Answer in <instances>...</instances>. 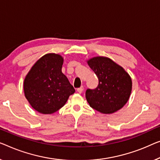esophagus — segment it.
Here are the masks:
<instances>
[{
	"label": "esophagus",
	"instance_id": "esophagus-1",
	"mask_svg": "<svg viewBox=\"0 0 160 160\" xmlns=\"http://www.w3.org/2000/svg\"><path fill=\"white\" fill-rule=\"evenodd\" d=\"M83 89H84V88H83V86H81L80 88H77V91L79 92V93H81V92L83 91Z\"/></svg>",
	"mask_w": 160,
	"mask_h": 160
}]
</instances>
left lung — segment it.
<instances>
[{
  "label": "left lung",
  "instance_id": "obj_1",
  "mask_svg": "<svg viewBox=\"0 0 160 160\" xmlns=\"http://www.w3.org/2000/svg\"><path fill=\"white\" fill-rule=\"evenodd\" d=\"M88 64L98 78L97 88L87 89L85 92L90 106L106 114L118 111L127 103L132 92L129 75L107 57H93Z\"/></svg>",
  "mask_w": 160,
  "mask_h": 160
}]
</instances>
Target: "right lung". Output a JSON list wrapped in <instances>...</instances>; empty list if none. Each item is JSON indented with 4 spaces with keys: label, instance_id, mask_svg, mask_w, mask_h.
<instances>
[{
    "label": "right lung",
    "instance_id": "1",
    "mask_svg": "<svg viewBox=\"0 0 160 160\" xmlns=\"http://www.w3.org/2000/svg\"><path fill=\"white\" fill-rule=\"evenodd\" d=\"M63 58L47 54L41 57L26 76L25 96L32 108L41 113L51 114L60 109L75 90L62 72Z\"/></svg>",
    "mask_w": 160,
    "mask_h": 160
}]
</instances>
